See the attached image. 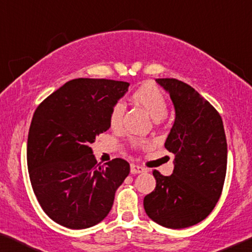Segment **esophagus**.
I'll use <instances>...</instances> for the list:
<instances>
[{
    "label": "esophagus",
    "instance_id": "34e87169",
    "mask_svg": "<svg viewBox=\"0 0 252 252\" xmlns=\"http://www.w3.org/2000/svg\"><path fill=\"white\" fill-rule=\"evenodd\" d=\"M145 168L142 166H139V165L136 164H131V174H140L144 173Z\"/></svg>",
    "mask_w": 252,
    "mask_h": 252
}]
</instances>
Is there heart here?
Segmentation results:
<instances>
[{"label": "heart", "instance_id": "obj_1", "mask_svg": "<svg viewBox=\"0 0 252 252\" xmlns=\"http://www.w3.org/2000/svg\"><path fill=\"white\" fill-rule=\"evenodd\" d=\"M132 98L137 104L141 105L150 118L155 121H160L167 114V103L164 95L158 88L153 85H144L133 93ZM126 111V105L122 102L115 103L112 107L110 114V125L113 129H120L122 126L123 114ZM133 146H139L140 140H133Z\"/></svg>", "mask_w": 252, "mask_h": 252}]
</instances>
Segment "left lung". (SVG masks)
<instances>
[{
	"label": "left lung",
	"instance_id": "left-lung-1",
	"mask_svg": "<svg viewBox=\"0 0 252 252\" xmlns=\"http://www.w3.org/2000/svg\"><path fill=\"white\" fill-rule=\"evenodd\" d=\"M175 111L165 148L174 154L170 176L154 171L156 188L144 198L149 219L167 228H185L205 220L222 193L227 144L220 115L191 86L156 79Z\"/></svg>",
	"mask_w": 252,
	"mask_h": 252
}]
</instances>
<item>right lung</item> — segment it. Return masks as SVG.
Returning <instances> with one entry per match:
<instances>
[{
  "label": "right lung",
  "instance_id": "add662e5",
  "mask_svg": "<svg viewBox=\"0 0 252 252\" xmlns=\"http://www.w3.org/2000/svg\"><path fill=\"white\" fill-rule=\"evenodd\" d=\"M129 86L73 79L36 108L27 142L29 178L40 207L55 223L82 230L110 213L130 165L122 158L99 165L90 144L110 129L112 107Z\"/></svg>",
  "mask_w": 252,
  "mask_h": 252
}]
</instances>
